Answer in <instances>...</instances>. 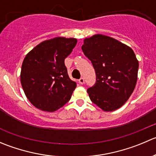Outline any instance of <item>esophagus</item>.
Masks as SVG:
<instances>
[{
    "label": "esophagus",
    "mask_w": 156,
    "mask_h": 156,
    "mask_svg": "<svg viewBox=\"0 0 156 156\" xmlns=\"http://www.w3.org/2000/svg\"><path fill=\"white\" fill-rule=\"evenodd\" d=\"M79 82H80V84H84V78H81L79 79Z\"/></svg>",
    "instance_id": "esophagus-1"
}]
</instances>
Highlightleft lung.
<instances>
[{
    "instance_id": "left-lung-1",
    "label": "left lung",
    "mask_w": 156,
    "mask_h": 156,
    "mask_svg": "<svg viewBox=\"0 0 156 156\" xmlns=\"http://www.w3.org/2000/svg\"><path fill=\"white\" fill-rule=\"evenodd\" d=\"M81 49L96 72V84L87 89L91 101L105 112L122 107L137 81L139 62L133 50L100 34L84 39Z\"/></svg>"
}]
</instances>
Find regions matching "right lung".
<instances>
[{"label": "right lung", "instance_id": "1", "mask_svg": "<svg viewBox=\"0 0 156 156\" xmlns=\"http://www.w3.org/2000/svg\"><path fill=\"white\" fill-rule=\"evenodd\" d=\"M76 44L74 37H56L37 44L24 58L22 87L30 103L38 109L53 112L71 99L77 84L69 78L64 60Z\"/></svg>", "mask_w": 156, "mask_h": 156}]
</instances>
